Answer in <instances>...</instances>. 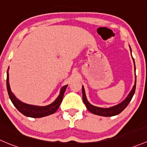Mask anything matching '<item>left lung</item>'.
Returning a JSON list of instances; mask_svg holds the SVG:
<instances>
[{
  "label": "left lung",
  "mask_w": 147,
  "mask_h": 147,
  "mask_svg": "<svg viewBox=\"0 0 147 147\" xmlns=\"http://www.w3.org/2000/svg\"><path fill=\"white\" fill-rule=\"evenodd\" d=\"M131 49V47H130ZM134 63V67H135V62L134 59L133 58ZM136 69V68H135ZM136 77L135 78V85H134L133 88L131 90V92H129V94L128 95V96L126 97V99L122 101L121 102H120L118 105H114V106L110 107V108H100V107L95 106V105H92L88 101L86 98V95H85V91L84 89V87L82 86V100H83V102L85 103V105H86L87 109L90 112H91L92 113L95 115H98V116H116V115L119 114L120 113H121L123 110L127 107V105H129V103L130 102V101L131 100L132 98H133L134 95L135 90H136Z\"/></svg>",
  "instance_id": "8db88e82"
}]
</instances>
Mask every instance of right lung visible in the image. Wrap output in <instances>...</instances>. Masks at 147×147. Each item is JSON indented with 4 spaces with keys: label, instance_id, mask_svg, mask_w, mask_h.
I'll return each instance as SVG.
<instances>
[{
    "label": "right lung",
    "instance_id": "1",
    "mask_svg": "<svg viewBox=\"0 0 147 147\" xmlns=\"http://www.w3.org/2000/svg\"><path fill=\"white\" fill-rule=\"evenodd\" d=\"M8 80H9V78H8V71H7L6 85L7 90H8V95H9L10 99H11V102H13L14 106L18 110V111L21 112L24 116L31 118H42L55 113L57 111L58 108H59L61 102H62V99H63L64 93H65L67 87V85L61 88L60 93H59V96L57 98V99L52 103L46 105V106H37V105H28V104L24 103V102H21L19 100L17 99L15 97V95L11 92Z\"/></svg>",
    "mask_w": 147,
    "mask_h": 147
}]
</instances>
